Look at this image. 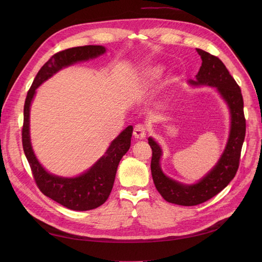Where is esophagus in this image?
<instances>
[{
	"mask_svg": "<svg viewBox=\"0 0 262 262\" xmlns=\"http://www.w3.org/2000/svg\"><path fill=\"white\" fill-rule=\"evenodd\" d=\"M134 136L137 139H144L146 136V127L143 124H137L134 128Z\"/></svg>",
	"mask_w": 262,
	"mask_h": 262,
	"instance_id": "obj_1",
	"label": "esophagus"
}]
</instances>
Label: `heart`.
Returning <instances> with one entry per match:
<instances>
[{
  "label": "heart",
  "instance_id": "heart-1",
  "mask_svg": "<svg viewBox=\"0 0 262 262\" xmlns=\"http://www.w3.org/2000/svg\"><path fill=\"white\" fill-rule=\"evenodd\" d=\"M162 73V69L160 67H149L145 69L143 73V77L147 80H153L158 78Z\"/></svg>",
  "mask_w": 262,
  "mask_h": 262
}]
</instances>
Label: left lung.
Returning a JSON list of instances; mask_svg holds the SVG:
<instances>
[{"mask_svg": "<svg viewBox=\"0 0 262 262\" xmlns=\"http://www.w3.org/2000/svg\"><path fill=\"white\" fill-rule=\"evenodd\" d=\"M196 51L202 58V66L196 80L190 82L217 88L230 108L231 129L226 148L216 166L200 183L191 186L177 183L161 172L159 166L161 149L152 138H148V144L152 147L150 171L155 187L167 202L182 206H195L208 201L231 182L239 168L246 130L243 98L237 81L219 57L201 49Z\"/></svg>", "mask_w": 262, "mask_h": 262, "instance_id": "8db88e82", "label": "left lung"}]
</instances>
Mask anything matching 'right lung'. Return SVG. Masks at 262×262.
Segmentation results:
<instances>
[{
	"mask_svg": "<svg viewBox=\"0 0 262 262\" xmlns=\"http://www.w3.org/2000/svg\"><path fill=\"white\" fill-rule=\"evenodd\" d=\"M104 53V47L84 46L54 54L37 73L30 90L27 91L24 103L22 145L35 183L45 195L69 209L77 211L98 208L109 198L119 162L130 146L133 126L126 127L117 137L106 150L105 155L88 172L74 178H62L48 173L41 167L33 152L30 141V106L37 87L61 68L77 61L98 57Z\"/></svg>",
	"mask_w": 262,
	"mask_h": 262,
	"instance_id": "1",
	"label": "right lung"
}]
</instances>
